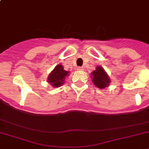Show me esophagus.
<instances>
[{"label":"esophagus","instance_id":"obj_1","mask_svg":"<svg viewBox=\"0 0 149 149\" xmlns=\"http://www.w3.org/2000/svg\"><path fill=\"white\" fill-rule=\"evenodd\" d=\"M78 70H84V68H83V67H79V68H78Z\"/></svg>","mask_w":149,"mask_h":149}]
</instances>
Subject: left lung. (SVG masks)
Returning a JSON list of instances; mask_svg holds the SVG:
<instances>
[{"label": "left lung", "mask_w": 149, "mask_h": 149, "mask_svg": "<svg viewBox=\"0 0 149 149\" xmlns=\"http://www.w3.org/2000/svg\"><path fill=\"white\" fill-rule=\"evenodd\" d=\"M91 75L93 76L92 81H93V84L100 89L106 88L107 86L109 85V83L111 82L107 73L104 72V69L100 66L96 67V70L92 72Z\"/></svg>", "instance_id": "left-lung-1"}]
</instances>
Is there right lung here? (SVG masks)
Here are the masks:
<instances>
[{"label":"right lung","instance_id":"right-lung-1","mask_svg":"<svg viewBox=\"0 0 149 149\" xmlns=\"http://www.w3.org/2000/svg\"><path fill=\"white\" fill-rule=\"evenodd\" d=\"M68 73L69 72L64 70L62 65H58L49 75L47 79L48 82L50 83L54 88L61 86L64 83V79L68 76Z\"/></svg>","mask_w":149,"mask_h":149}]
</instances>
